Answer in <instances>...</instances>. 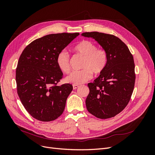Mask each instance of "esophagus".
Segmentation results:
<instances>
[{
	"label": "esophagus",
	"instance_id": "1",
	"mask_svg": "<svg viewBox=\"0 0 155 155\" xmlns=\"http://www.w3.org/2000/svg\"><path fill=\"white\" fill-rule=\"evenodd\" d=\"M78 87H79V86L78 85H73V89H74V90H75V89L78 88Z\"/></svg>",
	"mask_w": 155,
	"mask_h": 155
}]
</instances>
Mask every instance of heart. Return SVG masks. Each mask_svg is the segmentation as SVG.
<instances>
[{"instance_id": "b5f03b06", "label": "heart", "mask_w": 155, "mask_h": 155, "mask_svg": "<svg viewBox=\"0 0 155 155\" xmlns=\"http://www.w3.org/2000/svg\"><path fill=\"white\" fill-rule=\"evenodd\" d=\"M74 51L84 57L81 70H74L65 78L67 83L79 85L85 83L95 74L101 73L105 68L107 62V54L101 48H97L94 42L83 40L74 47ZM58 67L63 72L70 71V55L65 50L60 51L56 58Z\"/></svg>"}]
</instances>
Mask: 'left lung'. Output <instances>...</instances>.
I'll use <instances>...</instances> for the list:
<instances>
[{"mask_svg": "<svg viewBox=\"0 0 155 155\" xmlns=\"http://www.w3.org/2000/svg\"><path fill=\"white\" fill-rule=\"evenodd\" d=\"M81 35L92 37L107 54L105 69L93 83H89L85 103L88 111L100 119L112 118L127 105L135 83L134 63L132 54L118 37L92 31Z\"/></svg>", "mask_w": 155, "mask_h": 155, "instance_id": "left-lung-1", "label": "left lung"}]
</instances>
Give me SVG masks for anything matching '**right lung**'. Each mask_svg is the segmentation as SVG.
<instances>
[{"label": "right lung", "instance_id": "add662e5", "mask_svg": "<svg viewBox=\"0 0 155 155\" xmlns=\"http://www.w3.org/2000/svg\"><path fill=\"white\" fill-rule=\"evenodd\" d=\"M79 33L45 35L32 41L22 52L16 68L17 94L27 112L37 120L50 121L63 114L73 87L58 86L63 78L56 58Z\"/></svg>", "mask_w": 155, "mask_h": 155}]
</instances>
